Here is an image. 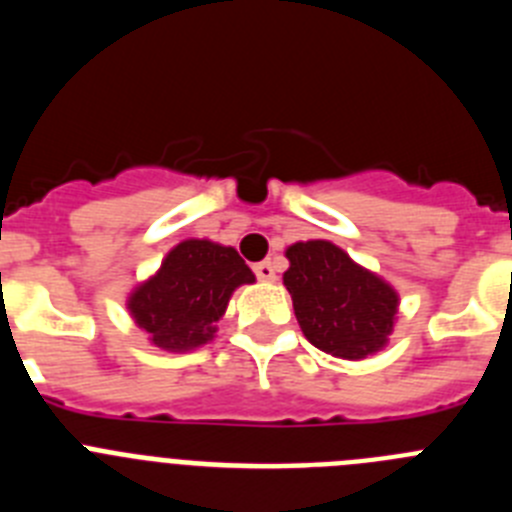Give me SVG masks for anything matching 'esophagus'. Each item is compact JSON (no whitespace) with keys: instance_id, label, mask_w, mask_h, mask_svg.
I'll use <instances>...</instances> for the list:
<instances>
[{"instance_id":"esophagus-1","label":"esophagus","mask_w":512,"mask_h":512,"mask_svg":"<svg viewBox=\"0 0 512 512\" xmlns=\"http://www.w3.org/2000/svg\"><path fill=\"white\" fill-rule=\"evenodd\" d=\"M253 271H256V277H259L261 282H274V279H277V269H274L271 261H261V264L253 266Z\"/></svg>"}]
</instances>
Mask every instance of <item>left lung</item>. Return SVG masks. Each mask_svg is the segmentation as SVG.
<instances>
[{"label": "left lung", "mask_w": 512, "mask_h": 512, "mask_svg": "<svg viewBox=\"0 0 512 512\" xmlns=\"http://www.w3.org/2000/svg\"><path fill=\"white\" fill-rule=\"evenodd\" d=\"M284 256L289 269L282 282L312 346L336 359L361 361L390 343L400 295L387 279L330 241H297Z\"/></svg>", "instance_id": "1"}]
</instances>
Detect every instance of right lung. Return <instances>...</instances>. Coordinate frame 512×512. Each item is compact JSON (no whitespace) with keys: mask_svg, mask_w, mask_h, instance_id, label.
<instances>
[{"mask_svg":"<svg viewBox=\"0 0 512 512\" xmlns=\"http://www.w3.org/2000/svg\"><path fill=\"white\" fill-rule=\"evenodd\" d=\"M256 282L233 246L210 238L179 241L151 277L128 292L130 318L148 343L169 354H187L210 343L233 292Z\"/></svg>","mask_w":512,"mask_h":512,"instance_id":"1","label":"right lung"}]
</instances>
